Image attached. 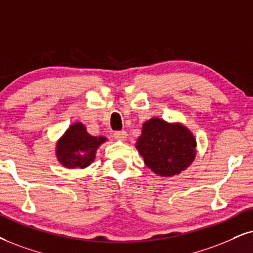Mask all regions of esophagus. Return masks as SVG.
<instances>
[{
    "label": "esophagus",
    "instance_id": "34e87169",
    "mask_svg": "<svg viewBox=\"0 0 253 253\" xmlns=\"http://www.w3.org/2000/svg\"><path fill=\"white\" fill-rule=\"evenodd\" d=\"M114 137H116L117 140H121V141H124V140L127 137V133L125 132V130H118V132H114Z\"/></svg>",
    "mask_w": 253,
    "mask_h": 253
}]
</instances>
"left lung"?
<instances>
[{"label": "left lung", "mask_w": 253, "mask_h": 253, "mask_svg": "<svg viewBox=\"0 0 253 253\" xmlns=\"http://www.w3.org/2000/svg\"><path fill=\"white\" fill-rule=\"evenodd\" d=\"M136 149L150 170L170 177L185 170L196 156V140L182 124L152 118L142 125Z\"/></svg>", "instance_id": "obj_1"}]
</instances>
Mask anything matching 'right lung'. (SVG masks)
I'll return each instance as SVG.
<instances>
[{
	"mask_svg": "<svg viewBox=\"0 0 253 253\" xmlns=\"http://www.w3.org/2000/svg\"><path fill=\"white\" fill-rule=\"evenodd\" d=\"M105 136H92L82 123H75L57 141L56 155L65 168H86L95 159V153Z\"/></svg>",
	"mask_w": 253,
	"mask_h": 253,
	"instance_id": "add662e5",
	"label": "right lung"
}]
</instances>
